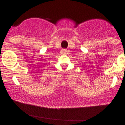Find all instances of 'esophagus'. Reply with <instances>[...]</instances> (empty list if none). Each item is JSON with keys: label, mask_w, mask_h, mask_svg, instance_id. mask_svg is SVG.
Wrapping results in <instances>:
<instances>
[{"label": "esophagus", "mask_w": 125, "mask_h": 125, "mask_svg": "<svg viewBox=\"0 0 125 125\" xmlns=\"http://www.w3.org/2000/svg\"><path fill=\"white\" fill-rule=\"evenodd\" d=\"M62 51L64 52V53H65V54H68L69 52V51L67 50V49H63Z\"/></svg>", "instance_id": "esophagus-1"}]
</instances>
